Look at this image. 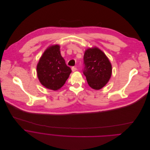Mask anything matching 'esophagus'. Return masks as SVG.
I'll use <instances>...</instances> for the list:
<instances>
[{
  "instance_id": "obj_1",
  "label": "esophagus",
  "mask_w": 150,
  "mask_h": 150,
  "mask_svg": "<svg viewBox=\"0 0 150 150\" xmlns=\"http://www.w3.org/2000/svg\"><path fill=\"white\" fill-rule=\"evenodd\" d=\"M71 70H72V71H73V72H74V71H76L77 70V68H76V67H73L71 68Z\"/></svg>"
}]
</instances>
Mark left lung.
I'll use <instances>...</instances> for the list:
<instances>
[{
	"label": "left lung",
	"instance_id": "left-lung-1",
	"mask_svg": "<svg viewBox=\"0 0 150 150\" xmlns=\"http://www.w3.org/2000/svg\"><path fill=\"white\" fill-rule=\"evenodd\" d=\"M83 72L89 86L95 90L104 87L112 74V66L108 57L97 47L88 48L84 54Z\"/></svg>",
	"mask_w": 150,
	"mask_h": 150
}]
</instances>
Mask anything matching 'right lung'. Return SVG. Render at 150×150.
I'll return each mask as SVG.
<instances>
[{"label":"right lung","mask_w":150,"mask_h":150,"mask_svg":"<svg viewBox=\"0 0 150 150\" xmlns=\"http://www.w3.org/2000/svg\"><path fill=\"white\" fill-rule=\"evenodd\" d=\"M37 72L40 83L46 88L57 91L66 83L71 73L62 57L59 46L48 47L40 59Z\"/></svg>","instance_id":"add662e5"}]
</instances>
